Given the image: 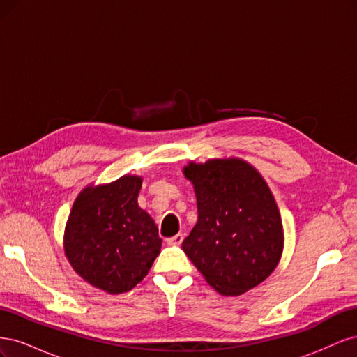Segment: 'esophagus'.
Instances as JSON below:
<instances>
[{
	"instance_id": "obj_1",
	"label": "esophagus",
	"mask_w": 357,
	"mask_h": 357,
	"mask_svg": "<svg viewBox=\"0 0 357 357\" xmlns=\"http://www.w3.org/2000/svg\"><path fill=\"white\" fill-rule=\"evenodd\" d=\"M183 243V234H177L174 236H171V238L167 240L168 245H180Z\"/></svg>"
}]
</instances>
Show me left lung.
<instances>
[{"instance_id": "1", "label": "left lung", "mask_w": 357, "mask_h": 357, "mask_svg": "<svg viewBox=\"0 0 357 357\" xmlns=\"http://www.w3.org/2000/svg\"><path fill=\"white\" fill-rule=\"evenodd\" d=\"M193 183L198 222L181 244L222 295H241L274 271L283 226L271 190L241 159H211L183 169Z\"/></svg>"}]
</instances>
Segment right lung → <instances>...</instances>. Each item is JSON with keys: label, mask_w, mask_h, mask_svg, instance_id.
<instances>
[{"label": "right lung", "mask_w": 357, "mask_h": 357, "mask_svg": "<svg viewBox=\"0 0 357 357\" xmlns=\"http://www.w3.org/2000/svg\"><path fill=\"white\" fill-rule=\"evenodd\" d=\"M139 189L137 176L86 188L66 228V256L74 271L112 295L134 289L160 253L158 226L138 207Z\"/></svg>", "instance_id": "add662e5"}]
</instances>
